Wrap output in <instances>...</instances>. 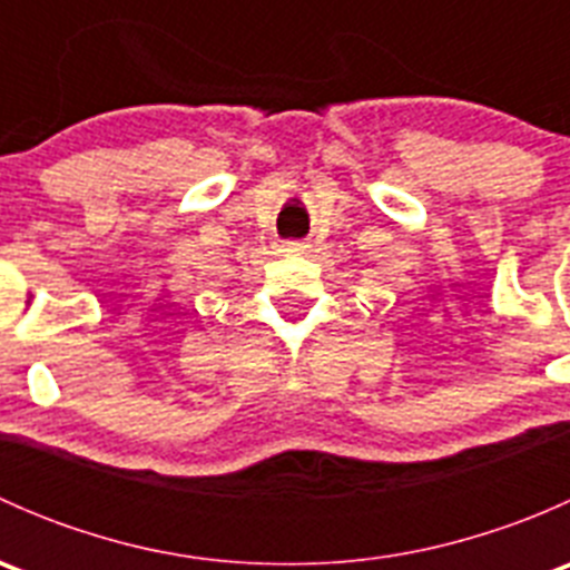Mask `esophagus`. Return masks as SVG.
I'll return each instance as SVG.
<instances>
[{
    "mask_svg": "<svg viewBox=\"0 0 570 570\" xmlns=\"http://www.w3.org/2000/svg\"><path fill=\"white\" fill-rule=\"evenodd\" d=\"M306 248H308V245L306 243H297V239H286V243L281 245V250H284V253H303Z\"/></svg>",
    "mask_w": 570,
    "mask_h": 570,
    "instance_id": "1",
    "label": "esophagus"
}]
</instances>
